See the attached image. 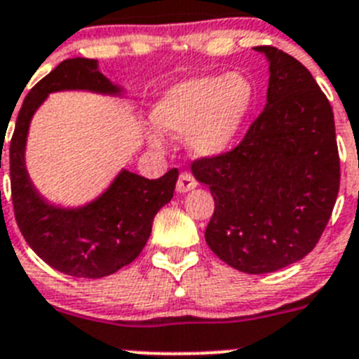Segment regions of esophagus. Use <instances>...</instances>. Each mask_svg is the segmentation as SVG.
<instances>
[{"mask_svg": "<svg viewBox=\"0 0 359 359\" xmlns=\"http://www.w3.org/2000/svg\"><path fill=\"white\" fill-rule=\"evenodd\" d=\"M196 179L189 172H182L179 175V180H177V191L179 193H187L195 189L196 187Z\"/></svg>", "mask_w": 359, "mask_h": 359, "instance_id": "obj_1", "label": "esophagus"}]
</instances>
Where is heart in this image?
<instances>
[{"mask_svg": "<svg viewBox=\"0 0 359 359\" xmlns=\"http://www.w3.org/2000/svg\"><path fill=\"white\" fill-rule=\"evenodd\" d=\"M254 86L240 73L203 75L172 87L154 107V119L170 134L187 135L195 156L212 157L227 151L241 134L252 107ZM154 147H163V137L151 132Z\"/></svg>", "mask_w": 359, "mask_h": 359, "instance_id": "obj_1", "label": "heart"}]
</instances>
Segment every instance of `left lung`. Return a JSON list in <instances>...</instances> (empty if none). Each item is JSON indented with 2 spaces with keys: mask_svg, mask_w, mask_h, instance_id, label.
I'll use <instances>...</instances> for the list:
<instances>
[{
  "mask_svg": "<svg viewBox=\"0 0 359 359\" xmlns=\"http://www.w3.org/2000/svg\"><path fill=\"white\" fill-rule=\"evenodd\" d=\"M266 107L238 147L191 164L209 186L215 212L209 248L245 273H270L308 256L340 189L334 116L308 69L273 46Z\"/></svg>",
  "mask_w": 359,
  "mask_h": 359,
  "instance_id": "obj_1",
  "label": "left lung"
}]
</instances>
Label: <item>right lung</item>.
<instances>
[{"label": "right lung", "mask_w": 359, "mask_h": 359, "mask_svg": "<svg viewBox=\"0 0 359 359\" xmlns=\"http://www.w3.org/2000/svg\"><path fill=\"white\" fill-rule=\"evenodd\" d=\"M62 89L103 95L121 91L100 73L95 59L80 57L60 62L32 87L19 109L8 143L14 216L27 243L44 263L66 276L100 279L140 256L150 238L154 216L173 198L179 170L172 168L156 180L123 170L100 198L79 209L55 208L44 202L27 173L25 144L34 112L50 93Z\"/></svg>", "instance_id": "1"}]
</instances>
